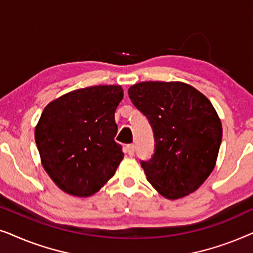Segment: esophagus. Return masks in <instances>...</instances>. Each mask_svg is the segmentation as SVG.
I'll use <instances>...</instances> for the list:
<instances>
[{
  "label": "esophagus",
  "mask_w": 253,
  "mask_h": 253,
  "mask_svg": "<svg viewBox=\"0 0 253 253\" xmlns=\"http://www.w3.org/2000/svg\"><path fill=\"white\" fill-rule=\"evenodd\" d=\"M126 153L129 154V155H133V154H134V145H133V144L126 145Z\"/></svg>",
  "instance_id": "obj_1"
}]
</instances>
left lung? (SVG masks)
<instances>
[{"label": "left lung", "mask_w": 253, "mask_h": 253, "mask_svg": "<svg viewBox=\"0 0 253 253\" xmlns=\"http://www.w3.org/2000/svg\"><path fill=\"white\" fill-rule=\"evenodd\" d=\"M127 93L153 129L154 154L140 161L147 181L167 199L195 192L215 167L222 140L212 103L181 82H141Z\"/></svg>", "instance_id": "left-lung-1"}]
</instances>
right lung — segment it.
Returning <instances> with one entry per match:
<instances>
[{
	"label": "right lung",
	"mask_w": 253,
	"mask_h": 253,
	"mask_svg": "<svg viewBox=\"0 0 253 253\" xmlns=\"http://www.w3.org/2000/svg\"><path fill=\"white\" fill-rule=\"evenodd\" d=\"M120 85L76 89L48 103L34 131L41 164L68 195L89 197L115 174L123 160L115 112Z\"/></svg>",
	"instance_id": "add662e5"
}]
</instances>
